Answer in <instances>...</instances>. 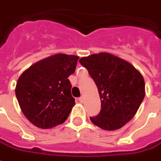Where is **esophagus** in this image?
Returning <instances> with one entry per match:
<instances>
[{
	"mask_svg": "<svg viewBox=\"0 0 161 161\" xmlns=\"http://www.w3.org/2000/svg\"><path fill=\"white\" fill-rule=\"evenodd\" d=\"M79 101H80V103H83V102H84V97H80V98H79Z\"/></svg>",
	"mask_w": 161,
	"mask_h": 161,
	"instance_id": "1",
	"label": "esophagus"
}]
</instances>
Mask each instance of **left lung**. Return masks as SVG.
<instances>
[{
	"mask_svg": "<svg viewBox=\"0 0 161 161\" xmlns=\"http://www.w3.org/2000/svg\"><path fill=\"white\" fill-rule=\"evenodd\" d=\"M79 61L94 80L101 98V112L90 117L91 121L103 130L121 128L133 118L144 99L142 75L128 61L105 52Z\"/></svg>",
	"mask_w": 161,
	"mask_h": 161,
	"instance_id": "left-lung-1",
	"label": "left lung"
}]
</instances>
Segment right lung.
I'll list each match as a JSON object with an SVG mask.
<instances>
[{"label": "right lung", "mask_w": 161, "mask_h": 161, "mask_svg": "<svg viewBox=\"0 0 161 161\" xmlns=\"http://www.w3.org/2000/svg\"><path fill=\"white\" fill-rule=\"evenodd\" d=\"M80 57L57 53L37 61L20 75L15 94L21 111L42 129L62 124L75 105L68 76Z\"/></svg>", "instance_id": "add662e5"}]
</instances>
